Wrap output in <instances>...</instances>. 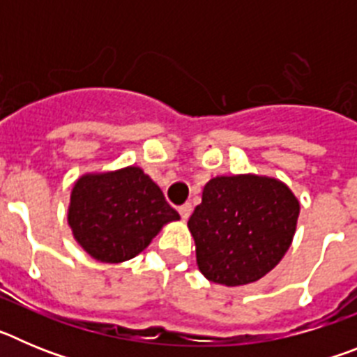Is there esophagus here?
Here are the masks:
<instances>
[{
    "label": "esophagus",
    "mask_w": 357,
    "mask_h": 357,
    "mask_svg": "<svg viewBox=\"0 0 357 357\" xmlns=\"http://www.w3.org/2000/svg\"><path fill=\"white\" fill-rule=\"evenodd\" d=\"M178 213H181V216H182V220H188L189 216H191V213H193V206H191V204H184V206H181L178 207Z\"/></svg>",
    "instance_id": "34e87169"
}]
</instances>
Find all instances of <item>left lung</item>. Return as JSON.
<instances>
[{"label":"left lung","instance_id":"1","mask_svg":"<svg viewBox=\"0 0 357 357\" xmlns=\"http://www.w3.org/2000/svg\"><path fill=\"white\" fill-rule=\"evenodd\" d=\"M301 204L273 176H214L204 185L202 204L189 218L198 270L223 286L263 279L288 252Z\"/></svg>","mask_w":357,"mask_h":357}]
</instances>
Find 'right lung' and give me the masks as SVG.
Returning <instances> with one entry per match:
<instances>
[{
    "instance_id": "obj_1",
    "label": "right lung",
    "mask_w": 357,
    "mask_h": 357,
    "mask_svg": "<svg viewBox=\"0 0 357 357\" xmlns=\"http://www.w3.org/2000/svg\"><path fill=\"white\" fill-rule=\"evenodd\" d=\"M181 220L159 185L137 166L85 173L68 207L73 238L100 263H123L144 250L166 223Z\"/></svg>"
}]
</instances>
